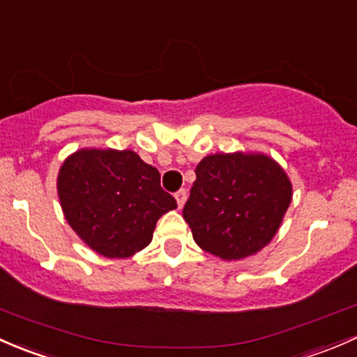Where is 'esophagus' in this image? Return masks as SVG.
Wrapping results in <instances>:
<instances>
[{"mask_svg": "<svg viewBox=\"0 0 357 357\" xmlns=\"http://www.w3.org/2000/svg\"><path fill=\"white\" fill-rule=\"evenodd\" d=\"M175 199H177L178 208H182V206L185 204V201H187V190L185 189H180L178 192L175 194Z\"/></svg>", "mask_w": 357, "mask_h": 357, "instance_id": "obj_1", "label": "esophagus"}]
</instances>
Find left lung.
Here are the masks:
<instances>
[{
  "label": "left lung",
  "mask_w": 357,
  "mask_h": 357,
  "mask_svg": "<svg viewBox=\"0 0 357 357\" xmlns=\"http://www.w3.org/2000/svg\"><path fill=\"white\" fill-rule=\"evenodd\" d=\"M292 182L264 153H216L196 167L183 218L196 244L223 261L259 252L280 229Z\"/></svg>",
  "instance_id": "1"
}]
</instances>
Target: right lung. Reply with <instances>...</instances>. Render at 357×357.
I'll return each instance as SVG.
<instances>
[{
  "instance_id": "obj_1",
  "label": "right lung",
  "mask_w": 357,
  "mask_h": 357,
  "mask_svg": "<svg viewBox=\"0 0 357 357\" xmlns=\"http://www.w3.org/2000/svg\"><path fill=\"white\" fill-rule=\"evenodd\" d=\"M56 189L73 232L112 259L142 251L160 216L177 208L161 189L160 172L130 149H77L61 163Z\"/></svg>"
}]
</instances>
